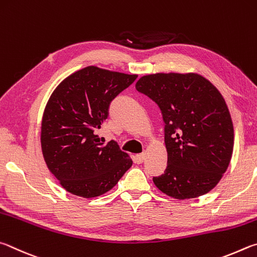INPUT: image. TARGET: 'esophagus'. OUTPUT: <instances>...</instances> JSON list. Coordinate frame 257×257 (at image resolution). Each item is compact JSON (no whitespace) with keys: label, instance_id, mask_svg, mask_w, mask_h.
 Masks as SVG:
<instances>
[{"label":"esophagus","instance_id":"obj_1","mask_svg":"<svg viewBox=\"0 0 257 257\" xmlns=\"http://www.w3.org/2000/svg\"><path fill=\"white\" fill-rule=\"evenodd\" d=\"M146 158V155L145 154H140V155H137L136 157H134V163L136 164H142L143 160H145Z\"/></svg>","mask_w":257,"mask_h":257}]
</instances>
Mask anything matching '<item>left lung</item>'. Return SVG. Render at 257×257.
Instances as JSON below:
<instances>
[{
	"instance_id": "1",
	"label": "left lung",
	"mask_w": 257,
	"mask_h": 257,
	"mask_svg": "<svg viewBox=\"0 0 257 257\" xmlns=\"http://www.w3.org/2000/svg\"><path fill=\"white\" fill-rule=\"evenodd\" d=\"M154 100L165 123L167 168L154 177L159 190L177 200L204 195L230 163L233 126L218 89L195 73H157L136 84Z\"/></svg>"
}]
</instances>
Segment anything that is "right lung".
I'll use <instances>...</instances> for the list:
<instances>
[{
    "mask_svg": "<svg viewBox=\"0 0 257 257\" xmlns=\"http://www.w3.org/2000/svg\"><path fill=\"white\" fill-rule=\"evenodd\" d=\"M137 78L87 66L54 90L44 111L40 142L48 169L67 192L87 199L101 195L132 166L117 142L105 145L97 132L110 102Z\"/></svg>",
    "mask_w": 257,
    "mask_h": 257,
    "instance_id": "1",
    "label": "right lung"
}]
</instances>
